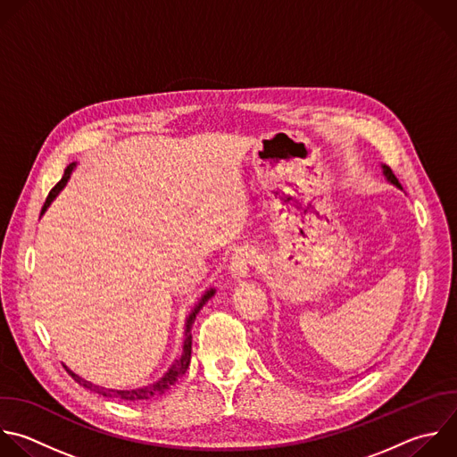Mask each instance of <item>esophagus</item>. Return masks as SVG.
<instances>
[{
	"instance_id": "1",
	"label": "esophagus",
	"mask_w": 457,
	"mask_h": 457,
	"mask_svg": "<svg viewBox=\"0 0 457 457\" xmlns=\"http://www.w3.org/2000/svg\"><path fill=\"white\" fill-rule=\"evenodd\" d=\"M256 263H258V254L253 249H240L231 258V265H229L231 278L235 281H244L251 274Z\"/></svg>"
}]
</instances>
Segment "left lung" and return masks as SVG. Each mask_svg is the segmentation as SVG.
Instances as JSON below:
<instances>
[{
	"instance_id": "obj_1",
	"label": "left lung",
	"mask_w": 457,
	"mask_h": 457,
	"mask_svg": "<svg viewBox=\"0 0 457 457\" xmlns=\"http://www.w3.org/2000/svg\"><path fill=\"white\" fill-rule=\"evenodd\" d=\"M382 170H384V176H386V179L391 183V185H395V187H398V188H402L400 187V183H398V179H396V176L393 174V170L389 169V167H386V165H382Z\"/></svg>"
}]
</instances>
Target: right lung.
I'll return each mask as SVG.
<instances>
[{
	"label": "right lung",
	"mask_w": 457,
	"mask_h": 457,
	"mask_svg": "<svg viewBox=\"0 0 457 457\" xmlns=\"http://www.w3.org/2000/svg\"><path fill=\"white\" fill-rule=\"evenodd\" d=\"M75 169V163H71L66 170H64V176H62V179L52 188V192L48 194V199H46V203H45V206H43V212L41 213H45L46 212V208L50 206V203L57 197V194L64 188V185L68 183V179H70V176H71V170ZM215 294V290L213 288H210V290H206L204 292V295L199 299V303L195 305V309L192 311V314L188 316V320H187V332H185V343H183V353H181V357L172 364V368L165 373V377L163 378H160L158 382H154V384H150V386H145V387H137V389H105V387H100V386H95V384H91V382H87V380H84L82 377H79V375H75L70 368H66V371L73 377V380L75 382H79L80 386H84L86 389H89V391H95V393H98V395H102V396H107V398H116V400H127V402H141V400H150V398H154V396H158V395H163L167 389H170L176 382H178V378L181 377V375H185L187 373V370H188V366H190V359H192V334H190V330H192V325H194V320H195V316H197V312L203 309V305L204 303L212 297Z\"/></svg>",
	"instance_id": "obj_1"
}]
</instances>
